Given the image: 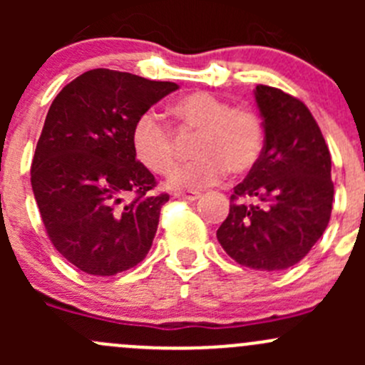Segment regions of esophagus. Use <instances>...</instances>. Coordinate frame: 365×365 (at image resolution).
<instances>
[{
	"label": "esophagus",
	"instance_id": "esophagus-1",
	"mask_svg": "<svg viewBox=\"0 0 365 365\" xmlns=\"http://www.w3.org/2000/svg\"><path fill=\"white\" fill-rule=\"evenodd\" d=\"M176 200H187V201H196L200 197V192H175Z\"/></svg>",
	"mask_w": 365,
	"mask_h": 365
}]
</instances>
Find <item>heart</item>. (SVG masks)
I'll return each mask as SVG.
<instances>
[{
	"instance_id": "b5f03b06",
	"label": "heart",
	"mask_w": 365,
	"mask_h": 365,
	"mask_svg": "<svg viewBox=\"0 0 365 365\" xmlns=\"http://www.w3.org/2000/svg\"><path fill=\"white\" fill-rule=\"evenodd\" d=\"M171 114L180 128L194 130L189 164L175 169L168 180L171 189L200 190L215 185L226 176L251 171L264 148V127L259 114L247 106H227L208 91H192L173 102ZM135 159L157 175H168L176 160L175 143L160 118L143 113L132 125Z\"/></svg>"
}]
</instances>
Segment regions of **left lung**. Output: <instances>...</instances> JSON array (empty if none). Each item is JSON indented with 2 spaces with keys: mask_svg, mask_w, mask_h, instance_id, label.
Segmentation results:
<instances>
[{
  "mask_svg": "<svg viewBox=\"0 0 365 365\" xmlns=\"http://www.w3.org/2000/svg\"><path fill=\"white\" fill-rule=\"evenodd\" d=\"M254 97L263 118L264 148L235 187L217 240L242 267L277 272L304 259L329 226L332 159L304 102L264 84H257ZM249 197L254 204L241 201Z\"/></svg>",
  "mask_w": 365,
  "mask_h": 365,
  "instance_id": "left-lung-1",
  "label": "left lung"
}]
</instances>
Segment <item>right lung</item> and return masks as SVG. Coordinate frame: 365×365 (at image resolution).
Listing matches in <instances>:
<instances>
[{
	"label": "right lung",
	"mask_w": 365,
	"mask_h": 365,
	"mask_svg": "<svg viewBox=\"0 0 365 365\" xmlns=\"http://www.w3.org/2000/svg\"><path fill=\"white\" fill-rule=\"evenodd\" d=\"M176 83L109 68L88 70L58 93L31 162V187L56 251L90 275L145 259L168 194L135 160L132 125Z\"/></svg>",
	"instance_id": "obj_1"
}]
</instances>
